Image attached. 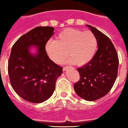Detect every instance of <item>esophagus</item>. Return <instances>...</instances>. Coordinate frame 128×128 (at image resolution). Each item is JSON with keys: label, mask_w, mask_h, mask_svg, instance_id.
Here are the masks:
<instances>
[{"label": "esophagus", "mask_w": 128, "mask_h": 128, "mask_svg": "<svg viewBox=\"0 0 128 128\" xmlns=\"http://www.w3.org/2000/svg\"><path fill=\"white\" fill-rule=\"evenodd\" d=\"M68 68V66H65V67H64V69H63V70L64 71H65V70H67V68Z\"/></svg>", "instance_id": "esophagus-1"}]
</instances>
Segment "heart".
I'll use <instances>...</instances> for the list:
<instances>
[{
    "mask_svg": "<svg viewBox=\"0 0 128 128\" xmlns=\"http://www.w3.org/2000/svg\"><path fill=\"white\" fill-rule=\"evenodd\" d=\"M97 39L93 32H83L74 28L63 30L55 40H49L45 45L48 57L56 64H61L68 52L70 64L82 66L89 63L95 55Z\"/></svg>",
    "mask_w": 128,
    "mask_h": 128,
    "instance_id": "1",
    "label": "heart"
}]
</instances>
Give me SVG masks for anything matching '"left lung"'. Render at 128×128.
Here are the masks:
<instances>
[{
	"label": "left lung",
	"instance_id": "left-lung-1",
	"mask_svg": "<svg viewBox=\"0 0 128 128\" xmlns=\"http://www.w3.org/2000/svg\"><path fill=\"white\" fill-rule=\"evenodd\" d=\"M86 26L96 37L98 50L89 63L77 69L80 79L74 83V90L80 98L93 102L105 96L112 88L117 77L119 60L106 35L91 25Z\"/></svg>",
	"mask_w": 128,
	"mask_h": 128
}]
</instances>
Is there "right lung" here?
<instances>
[{
	"instance_id": "obj_1",
	"label": "right lung",
	"mask_w": 128,
	"mask_h": 128,
	"mask_svg": "<svg viewBox=\"0 0 128 128\" xmlns=\"http://www.w3.org/2000/svg\"><path fill=\"white\" fill-rule=\"evenodd\" d=\"M52 26H37L21 36L13 45L8 63L14 90L25 100L40 103L51 97L62 67L49 58L45 45L54 34ZM35 46L36 53L31 52Z\"/></svg>"
}]
</instances>
